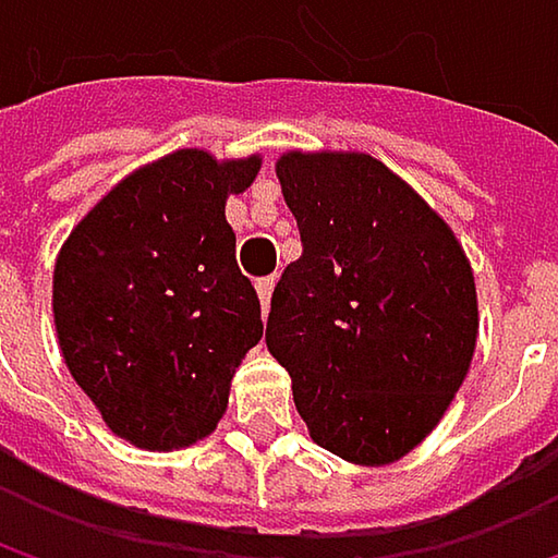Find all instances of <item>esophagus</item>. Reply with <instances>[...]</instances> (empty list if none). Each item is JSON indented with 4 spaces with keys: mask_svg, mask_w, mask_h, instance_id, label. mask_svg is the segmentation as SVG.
I'll use <instances>...</instances> for the list:
<instances>
[{
    "mask_svg": "<svg viewBox=\"0 0 558 558\" xmlns=\"http://www.w3.org/2000/svg\"><path fill=\"white\" fill-rule=\"evenodd\" d=\"M255 290H258V296H262V310L268 313V306H271V293H275V278H262L255 283Z\"/></svg>",
    "mask_w": 558,
    "mask_h": 558,
    "instance_id": "34e87169",
    "label": "esophagus"
}]
</instances>
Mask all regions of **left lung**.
Returning a JSON list of instances; mask_svg holds the SVG:
<instances>
[{"label":"left lung","instance_id":"1","mask_svg":"<svg viewBox=\"0 0 558 558\" xmlns=\"http://www.w3.org/2000/svg\"><path fill=\"white\" fill-rule=\"evenodd\" d=\"M303 255L280 275L265 342L310 436L359 465L407 456L475 352V278L452 229L372 155L278 161Z\"/></svg>","mask_w":558,"mask_h":558}]
</instances>
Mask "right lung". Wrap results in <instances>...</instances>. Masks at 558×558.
Masks as SVG:
<instances>
[{"mask_svg":"<svg viewBox=\"0 0 558 558\" xmlns=\"http://www.w3.org/2000/svg\"><path fill=\"white\" fill-rule=\"evenodd\" d=\"M258 168L173 151L109 190L60 248L63 362L109 429L142 449L209 436L242 355L262 342V303L226 222V196Z\"/></svg>","mask_w":558,"mask_h":558,"instance_id":"right-lung-1","label":"right lung"}]
</instances>
